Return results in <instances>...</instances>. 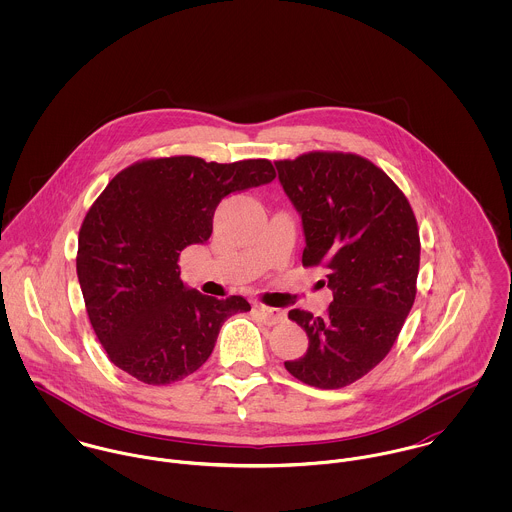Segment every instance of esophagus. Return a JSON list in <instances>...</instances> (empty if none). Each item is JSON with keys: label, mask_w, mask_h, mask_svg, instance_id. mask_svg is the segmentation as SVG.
I'll use <instances>...</instances> for the list:
<instances>
[{"label": "esophagus", "mask_w": 512, "mask_h": 512, "mask_svg": "<svg viewBox=\"0 0 512 512\" xmlns=\"http://www.w3.org/2000/svg\"><path fill=\"white\" fill-rule=\"evenodd\" d=\"M256 311H258V315L262 317V321H264L266 325H278V323H282L284 317H286V313H284L282 309L268 307V305H262V303L256 305Z\"/></svg>", "instance_id": "obj_1"}]
</instances>
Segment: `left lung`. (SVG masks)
<instances>
[{
    "label": "left lung",
    "instance_id": "left-lung-1",
    "mask_svg": "<svg viewBox=\"0 0 512 512\" xmlns=\"http://www.w3.org/2000/svg\"><path fill=\"white\" fill-rule=\"evenodd\" d=\"M276 167L303 222L301 262L321 266L333 290L321 317L288 313L309 347L284 365L309 386L337 390L378 365L402 331L418 292V222L402 189L363 155L307 151Z\"/></svg>",
    "mask_w": 512,
    "mask_h": 512
}]
</instances>
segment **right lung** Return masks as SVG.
Masks as SVG:
<instances>
[{
  "label": "right lung",
  "instance_id": "right-lung-1",
  "mask_svg": "<svg viewBox=\"0 0 512 512\" xmlns=\"http://www.w3.org/2000/svg\"><path fill=\"white\" fill-rule=\"evenodd\" d=\"M274 177L270 159L171 155L136 161L106 185L80 224L76 274L90 325L114 365L163 386L207 363L222 323L250 303L187 290L179 256L211 238L226 195Z\"/></svg>",
  "mask_w": 512,
  "mask_h": 512
}]
</instances>
